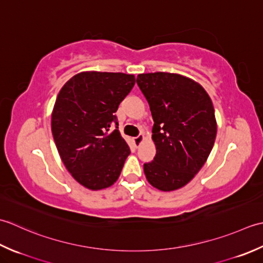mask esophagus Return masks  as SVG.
<instances>
[{"instance_id":"1","label":"esophagus","mask_w":263,"mask_h":263,"mask_svg":"<svg viewBox=\"0 0 263 263\" xmlns=\"http://www.w3.org/2000/svg\"><path fill=\"white\" fill-rule=\"evenodd\" d=\"M144 139V135H142V134H139V135H137L136 137H134V143H135V145L138 146L141 145V143L143 142Z\"/></svg>"}]
</instances>
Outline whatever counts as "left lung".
Returning <instances> with one entry per match:
<instances>
[{"instance_id":"8db88e82","label":"left lung","mask_w":263,"mask_h":263,"mask_svg":"<svg viewBox=\"0 0 263 263\" xmlns=\"http://www.w3.org/2000/svg\"><path fill=\"white\" fill-rule=\"evenodd\" d=\"M154 120L153 161L144 163L148 183L160 191L178 190L205 163L217 135L212 102L194 80L177 73L137 76Z\"/></svg>"}]
</instances>
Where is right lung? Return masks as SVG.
<instances>
[{
	"instance_id": "1",
	"label": "right lung",
	"mask_w": 263,
	"mask_h": 263,
	"mask_svg": "<svg viewBox=\"0 0 263 263\" xmlns=\"http://www.w3.org/2000/svg\"><path fill=\"white\" fill-rule=\"evenodd\" d=\"M135 85L133 74L80 72L64 84L52 114V134L62 162L89 190L111 186L130 148L116 112Z\"/></svg>"
}]
</instances>
